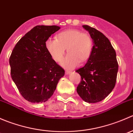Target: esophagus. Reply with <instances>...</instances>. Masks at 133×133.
Segmentation results:
<instances>
[{
    "instance_id": "esophagus-1",
    "label": "esophagus",
    "mask_w": 133,
    "mask_h": 133,
    "mask_svg": "<svg viewBox=\"0 0 133 133\" xmlns=\"http://www.w3.org/2000/svg\"><path fill=\"white\" fill-rule=\"evenodd\" d=\"M71 73V71L69 70H65V74L66 75H68V74H70V73Z\"/></svg>"
}]
</instances>
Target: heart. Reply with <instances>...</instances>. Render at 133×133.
Returning <instances> with one entry per match:
<instances>
[{
    "label": "heart",
    "mask_w": 133,
    "mask_h": 133,
    "mask_svg": "<svg viewBox=\"0 0 133 133\" xmlns=\"http://www.w3.org/2000/svg\"><path fill=\"white\" fill-rule=\"evenodd\" d=\"M45 48L53 60L60 62L65 49L68 55L62 61V65L72 69L80 62L87 61L92 53V41L88 34L75 29H67L59 33L56 39L49 38L45 41Z\"/></svg>",
    "instance_id": "b5f03b06"
}]
</instances>
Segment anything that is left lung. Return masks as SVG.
Wrapping results in <instances>:
<instances>
[{
    "mask_svg": "<svg viewBox=\"0 0 133 133\" xmlns=\"http://www.w3.org/2000/svg\"><path fill=\"white\" fill-rule=\"evenodd\" d=\"M82 27L89 31L94 45L85 65L76 71L81 76L76 91L86 102L96 103L105 98L115 88L118 64L109 40L95 28Z\"/></svg>",
    "mask_w": 133,
    "mask_h": 133,
    "instance_id": "1",
    "label": "left lung"
}]
</instances>
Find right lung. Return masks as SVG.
<instances>
[{"mask_svg": "<svg viewBox=\"0 0 133 133\" xmlns=\"http://www.w3.org/2000/svg\"><path fill=\"white\" fill-rule=\"evenodd\" d=\"M60 28L57 25L34 27L17 43L9 57L12 80L21 95L31 103L48 100L65 74L45 45Z\"/></svg>", "mask_w": 133, "mask_h": 133, "instance_id": "1", "label": "right lung"}]
</instances>
